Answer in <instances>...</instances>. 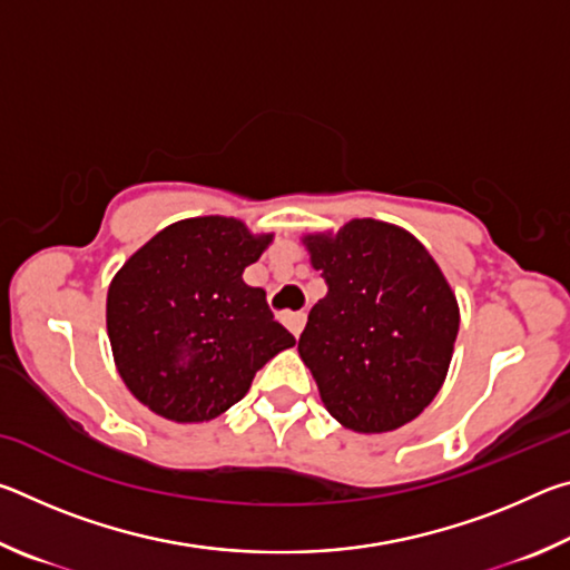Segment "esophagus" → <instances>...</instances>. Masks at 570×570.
<instances>
[{
    "instance_id": "1",
    "label": "esophagus",
    "mask_w": 570,
    "mask_h": 570,
    "mask_svg": "<svg viewBox=\"0 0 570 570\" xmlns=\"http://www.w3.org/2000/svg\"><path fill=\"white\" fill-rule=\"evenodd\" d=\"M284 324H286L288 332L298 336L304 330V324H306V314L304 312H288V314H284Z\"/></svg>"
}]
</instances>
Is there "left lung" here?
Instances as JSON below:
<instances>
[{
    "mask_svg": "<svg viewBox=\"0 0 570 570\" xmlns=\"http://www.w3.org/2000/svg\"><path fill=\"white\" fill-rule=\"evenodd\" d=\"M304 246L330 286L298 336L324 407L364 435L412 422L445 382L460 330L435 258L404 228L374 218L308 234Z\"/></svg>",
    "mask_w": 570,
    "mask_h": 570,
    "instance_id": "1",
    "label": "left lung"
}]
</instances>
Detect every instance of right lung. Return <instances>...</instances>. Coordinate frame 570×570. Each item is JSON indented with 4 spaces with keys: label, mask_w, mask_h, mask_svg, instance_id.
Wrapping results in <instances>:
<instances>
[{
    "label": "right lung",
    "mask_w": 570,
    "mask_h": 570,
    "mask_svg": "<svg viewBox=\"0 0 570 570\" xmlns=\"http://www.w3.org/2000/svg\"><path fill=\"white\" fill-rule=\"evenodd\" d=\"M274 234L200 216L170 224L122 264L108 288V336L122 382L173 422H208L296 340L264 288L244 282Z\"/></svg>",
    "instance_id": "1"
}]
</instances>
